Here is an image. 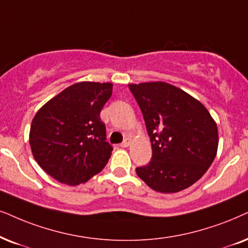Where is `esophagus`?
<instances>
[{
	"instance_id": "34e87169",
	"label": "esophagus",
	"mask_w": 248,
	"mask_h": 248,
	"mask_svg": "<svg viewBox=\"0 0 248 248\" xmlns=\"http://www.w3.org/2000/svg\"><path fill=\"white\" fill-rule=\"evenodd\" d=\"M128 146H130V140H128V139H125V140L123 141V142L121 143V147H122V148H126V147H128Z\"/></svg>"
}]
</instances>
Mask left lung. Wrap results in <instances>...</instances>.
<instances>
[{
	"mask_svg": "<svg viewBox=\"0 0 248 248\" xmlns=\"http://www.w3.org/2000/svg\"><path fill=\"white\" fill-rule=\"evenodd\" d=\"M142 111L153 157L137 174L163 194L190 187L217 156V126L205 106L165 82L128 84Z\"/></svg>",
	"mask_w": 248,
	"mask_h": 248,
	"instance_id": "8db88e82",
	"label": "left lung"
}]
</instances>
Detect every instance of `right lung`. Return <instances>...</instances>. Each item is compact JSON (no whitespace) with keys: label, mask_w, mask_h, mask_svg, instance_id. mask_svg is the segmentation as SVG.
<instances>
[{"label":"right lung","mask_w":248,"mask_h":248,"mask_svg":"<svg viewBox=\"0 0 248 248\" xmlns=\"http://www.w3.org/2000/svg\"><path fill=\"white\" fill-rule=\"evenodd\" d=\"M111 93V83H76L36 112L31 125V149L53 179L77 186L108 163L112 147L106 141L100 111Z\"/></svg>","instance_id":"add662e5"}]
</instances>
